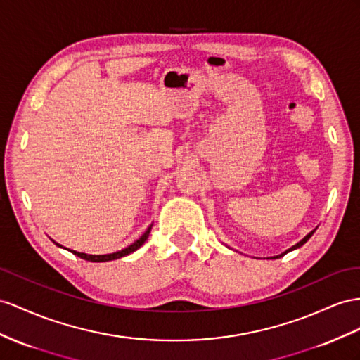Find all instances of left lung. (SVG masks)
<instances>
[{"label": "left lung", "instance_id": "obj_1", "mask_svg": "<svg viewBox=\"0 0 360 360\" xmlns=\"http://www.w3.org/2000/svg\"><path fill=\"white\" fill-rule=\"evenodd\" d=\"M313 233H315V229H313V231H310V233H309V234H307L306 237H304V238H301V240H300L298 243H295V245H293L292 248H289V250H285V251H284V252H281L280 255H276V257H274V259H280V257H283L284 254H288V252H290V251H293V250H297V248L302 246V245H304V243H306V242L309 240V238L311 237V234H313Z\"/></svg>", "mask_w": 360, "mask_h": 360}]
</instances>
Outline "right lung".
<instances>
[{
  "label": "right lung",
  "instance_id": "right-lung-1",
  "mask_svg": "<svg viewBox=\"0 0 360 360\" xmlns=\"http://www.w3.org/2000/svg\"><path fill=\"white\" fill-rule=\"evenodd\" d=\"M150 229H152V225L146 229V233L138 238V240H135L132 245H129L127 248H124V250H122V251H117V252H112V254H105V255H91V254H84V252H76V251H71L72 254L75 255H77V257H80V259H84V260H88V262H92V263H101V262H110V260H117V259H122V257H124V255H129L131 252H134V251H136L138 248H140L146 240H147V237H149V234H150ZM58 245V243H56ZM58 246H60V245H58Z\"/></svg>",
  "mask_w": 360,
  "mask_h": 360
}]
</instances>
